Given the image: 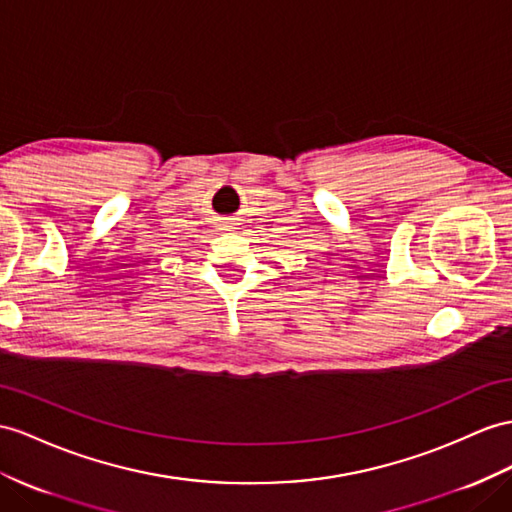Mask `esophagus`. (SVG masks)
<instances>
[{
	"label": "esophagus",
	"mask_w": 512,
	"mask_h": 512,
	"mask_svg": "<svg viewBox=\"0 0 512 512\" xmlns=\"http://www.w3.org/2000/svg\"><path fill=\"white\" fill-rule=\"evenodd\" d=\"M222 225H225V229H231V225H233V222L227 218V220H222Z\"/></svg>",
	"instance_id": "obj_1"
}]
</instances>
